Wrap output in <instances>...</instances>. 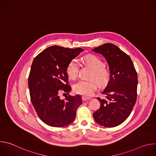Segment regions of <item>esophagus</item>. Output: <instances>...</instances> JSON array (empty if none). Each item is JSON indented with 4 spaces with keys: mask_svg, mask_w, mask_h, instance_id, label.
<instances>
[{
    "mask_svg": "<svg viewBox=\"0 0 156 156\" xmlns=\"http://www.w3.org/2000/svg\"><path fill=\"white\" fill-rule=\"evenodd\" d=\"M90 99H91L90 98H87V97H86V96H82V100L83 101H86L90 100Z\"/></svg>",
    "mask_w": 156,
    "mask_h": 156,
    "instance_id": "esophagus-1",
    "label": "esophagus"
}]
</instances>
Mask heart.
I'll list each match as a JSON object with an SVG mask.
<instances>
[{
  "instance_id": "b5f03b06",
  "label": "heart",
  "mask_w": 156,
  "mask_h": 156,
  "mask_svg": "<svg viewBox=\"0 0 156 156\" xmlns=\"http://www.w3.org/2000/svg\"><path fill=\"white\" fill-rule=\"evenodd\" d=\"M85 63L93 70L90 78L95 79L101 86L105 85L109 80L110 73L104 66L103 61L94 55H88L84 57ZM79 69V63L76 59L70 62L66 69V73L69 78L74 80L76 78ZM98 84L94 80L80 81L74 85L73 89L77 94L90 96L97 90Z\"/></svg>"
}]
</instances>
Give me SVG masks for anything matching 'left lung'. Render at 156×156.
<instances>
[{
    "label": "left lung",
    "instance_id": "8db88e82",
    "mask_svg": "<svg viewBox=\"0 0 156 156\" xmlns=\"http://www.w3.org/2000/svg\"><path fill=\"white\" fill-rule=\"evenodd\" d=\"M92 51L105 57L110 70L108 83L101 91L106 98H97L100 108L93 116L100 125L114 127L129 117L136 103L137 73L129 56L113 44H104Z\"/></svg>",
    "mask_w": 156,
    "mask_h": 156
}]
</instances>
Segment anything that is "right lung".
<instances>
[{
    "label": "right lung",
    "mask_w": 156,
    "mask_h": 156,
    "mask_svg": "<svg viewBox=\"0 0 156 156\" xmlns=\"http://www.w3.org/2000/svg\"><path fill=\"white\" fill-rule=\"evenodd\" d=\"M81 48L70 49L51 46L44 49L33 60L28 78L31 101L40 119L53 127H63L72 123L77 108L81 104V96L59 98L60 92L69 94L72 88L68 84L66 69L76 57Z\"/></svg>",
    "instance_id": "add662e5"
}]
</instances>
